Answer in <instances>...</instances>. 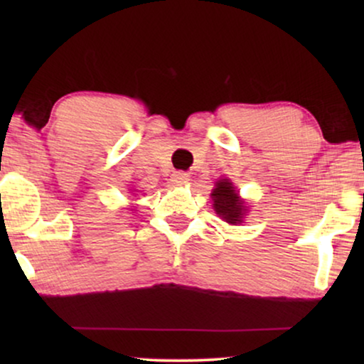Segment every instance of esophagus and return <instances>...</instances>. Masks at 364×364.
I'll return each mask as SVG.
<instances>
[{"instance_id":"esophagus-1","label":"esophagus","mask_w":364,"mask_h":364,"mask_svg":"<svg viewBox=\"0 0 364 364\" xmlns=\"http://www.w3.org/2000/svg\"><path fill=\"white\" fill-rule=\"evenodd\" d=\"M188 181H191V176L186 172L177 171L172 173V182L176 183V186H186V183H188Z\"/></svg>"}]
</instances>
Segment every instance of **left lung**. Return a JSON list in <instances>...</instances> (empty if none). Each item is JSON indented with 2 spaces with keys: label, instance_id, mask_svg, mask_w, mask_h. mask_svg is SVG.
<instances>
[{
  "label": "left lung",
  "instance_id": "obj_1",
  "mask_svg": "<svg viewBox=\"0 0 364 364\" xmlns=\"http://www.w3.org/2000/svg\"><path fill=\"white\" fill-rule=\"evenodd\" d=\"M212 200L213 208L220 215L223 220L228 223H240L242 215L245 212V207L240 198H238L235 187L232 186V182H228L227 178L218 181L215 188L212 192Z\"/></svg>",
  "mask_w": 364,
  "mask_h": 364
}]
</instances>
